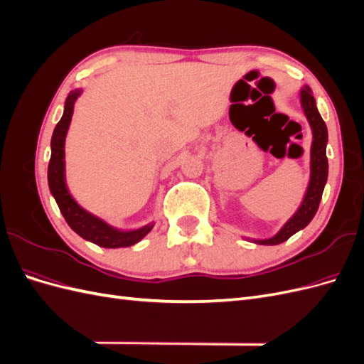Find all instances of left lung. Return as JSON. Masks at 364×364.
Instances as JSON below:
<instances>
[{"label":"left lung","instance_id":"8db88e82","mask_svg":"<svg viewBox=\"0 0 364 364\" xmlns=\"http://www.w3.org/2000/svg\"><path fill=\"white\" fill-rule=\"evenodd\" d=\"M301 106L304 109V114L308 119V123L313 130V144H311V161H310V182H308V188L304 196V200L301 206L293 217L285 223L277 235L267 240H252L257 245H267L274 246L281 245L287 241L291 235H294L297 230L304 229L308 223L311 222L316 215L318 203H321L325 183L328 179V158H326V144H328V130L325 121L322 119L321 114L317 111L316 100L313 92L308 86H304L301 92Z\"/></svg>","mask_w":364,"mask_h":364}]
</instances>
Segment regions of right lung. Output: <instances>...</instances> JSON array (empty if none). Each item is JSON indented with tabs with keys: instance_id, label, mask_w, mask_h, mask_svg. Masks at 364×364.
Here are the masks:
<instances>
[{
	"instance_id": "add662e5",
	"label": "right lung",
	"mask_w": 364,
	"mask_h": 364,
	"mask_svg": "<svg viewBox=\"0 0 364 364\" xmlns=\"http://www.w3.org/2000/svg\"><path fill=\"white\" fill-rule=\"evenodd\" d=\"M82 94L80 90L71 91L65 100L63 115L59 123L54 127L51 136V158L48 164V186L50 191L56 200L63 218L67 220L70 228L82 238L91 241V243L107 247H129L136 245L138 241L144 238L153 228V223H149L139 229L134 230H121L105 220L87 213L79 203H77L67 188L65 182V138L68 134V127L71 123V117L74 112V103L77 97Z\"/></svg>"
}]
</instances>
